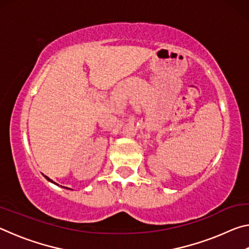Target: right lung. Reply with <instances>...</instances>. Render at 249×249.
<instances>
[{"label":"right lung","mask_w":249,"mask_h":249,"mask_svg":"<svg viewBox=\"0 0 249 249\" xmlns=\"http://www.w3.org/2000/svg\"><path fill=\"white\" fill-rule=\"evenodd\" d=\"M45 178H46V179H47L48 181H50V182H53V183H54V182H53V181L52 179H49V178H48V177H46V176H45ZM54 184H57V183H54ZM64 188H65V187H64ZM67 189H68V188H67Z\"/></svg>","instance_id":"add662e5"}]
</instances>
